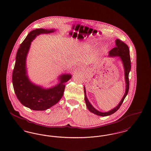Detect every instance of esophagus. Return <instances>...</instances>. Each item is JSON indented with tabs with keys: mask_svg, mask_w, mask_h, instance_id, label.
<instances>
[{
	"mask_svg": "<svg viewBox=\"0 0 151 151\" xmlns=\"http://www.w3.org/2000/svg\"><path fill=\"white\" fill-rule=\"evenodd\" d=\"M83 67H82V66H81V68H83Z\"/></svg>",
	"mask_w": 151,
	"mask_h": 151,
	"instance_id": "esophagus-1",
	"label": "esophagus"
}]
</instances>
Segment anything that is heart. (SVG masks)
I'll use <instances>...</instances> for the list:
<instances>
[{"label": "heart", "mask_w": 151, "mask_h": 151, "mask_svg": "<svg viewBox=\"0 0 151 151\" xmlns=\"http://www.w3.org/2000/svg\"><path fill=\"white\" fill-rule=\"evenodd\" d=\"M93 43H96V42H93Z\"/></svg>", "instance_id": "heart-1"}]
</instances>
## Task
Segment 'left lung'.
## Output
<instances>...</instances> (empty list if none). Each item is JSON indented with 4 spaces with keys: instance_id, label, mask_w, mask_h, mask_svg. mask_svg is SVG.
<instances>
[{
    "instance_id": "8db88e82",
    "label": "left lung",
    "mask_w": 151,
    "mask_h": 151,
    "mask_svg": "<svg viewBox=\"0 0 151 151\" xmlns=\"http://www.w3.org/2000/svg\"><path fill=\"white\" fill-rule=\"evenodd\" d=\"M115 45L116 46L114 47L113 49L109 51V57H119L120 59L122 61V63L123 65L124 70V79L126 82V91L125 93L124 94L123 98L122 99L119 104L115 107V108L110 110V111L107 112H101L100 111L96 110L93 106L91 104L89 100H88L86 97V91L85 86H84V99L86 103V107L88 109V110L92 113L94 114L102 116H106L108 115H111L116 112L123 102L125 97L127 95L129 89V72L131 70V59H130V55H129V49L128 46L120 40L116 39L115 40Z\"/></svg>"
}]
</instances>
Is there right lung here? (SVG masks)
<instances>
[{
	"mask_svg": "<svg viewBox=\"0 0 151 151\" xmlns=\"http://www.w3.org/2000/svg\"><path fill=\"white\" fill-rule=\"evenodd\" d=\"M55 29H36L31 31L19 48L12 73V84L17 98L25 107L33 110H45L55 105L62 97L65 83L71 78V74L59 76V83L46 89L32 83L27 75L26 60L31 42L41 34L53 33Z\"/></svg>",
	"mask_w": 151,
	"mask_h": 151,
	"instance_id": "obj_1",
	"label": "right lung"
}]
</instances>
